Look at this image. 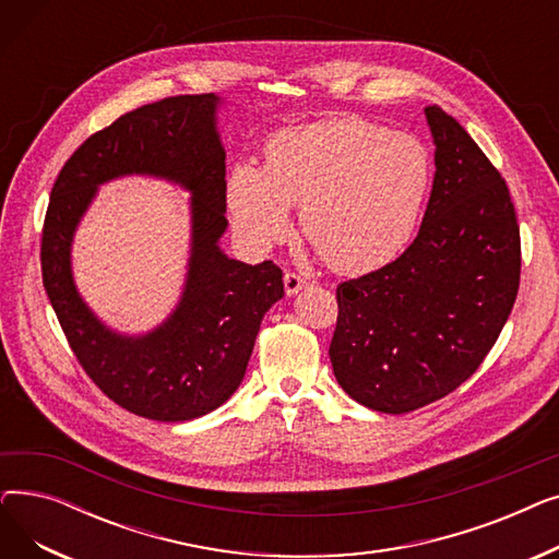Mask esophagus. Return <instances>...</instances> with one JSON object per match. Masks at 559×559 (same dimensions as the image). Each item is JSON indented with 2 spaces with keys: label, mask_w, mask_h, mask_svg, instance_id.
Wrapping results in <instances>:
<instances>
[{
  "label": "esophagus",
  "mask_w": 559,
  "mask_h": 559,
  "mask_svg": "<svg viewBox=\"0 0 559 559\" xmlns=\"http://www.w3.org/2000/svg\"><path fill=\"white\" fill-rule=\"evenodd\" d=\"M283 283H285V295H287V297H295V295H299V292L308 285L299 274H292V272H287V274H285Z\"/></svg>",
  "instance_id": "34e87169"
}]
</instances>
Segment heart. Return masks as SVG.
Listing matches in <instances>:
<instances>
[{
  "mask_svg": "<svg viewBox=\"0 0 559 559\" xmlns=\"http://www.w3.org/2000/svg\"><path fill=\"white\" fill-rule=\"evenodd\" d=\"M432 183L428 146L409 133L333 117L278 131L264 167L240 160L226 179V209L240 242L267 251L301 205L310 245L340 274L396 260L413 240Z\"/></svg>",
  "mask_w": 559,
  "mask_h": 559,
  "instance_id": "b5f03b06",
  "label": "heart"
}]
</instances>
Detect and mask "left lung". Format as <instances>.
Returning <instances> with one entry per match:
<instances>
[{
  "label": "left lung",
  "instance_id": "obj_1",
  "mask_svg": "<svg viewBox=\"0 0 559 559\" xmlns=\"http://www.w3.org/2000/svg\"><path fill=\"white\" fill-rule=\"evenodd\" d=\"M435 179L415 242L337 287L329 356L342 390L376 413H413L472 376L512 312L521 240L510 190L474 138L426 108Z\"/></svg>",
  "mask_w": 559,
  "mask_h": 559
}]
</instances>
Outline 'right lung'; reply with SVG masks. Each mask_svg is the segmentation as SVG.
Returning <instances> with one entry per match:
<instances>
[{
    "mask_svg": "<svg viewBox=\"0 0 559 559\" xmlns=\"http://www.w3.org/2000/svg\"><path fill=\"white\" fill-rule=\"evenodd\" d=\"M217 95H181L135 108L87 138L51 188L43 228V285L76 360L129 413L190 421L240 388L260 321L283 299L272 260L247 264L219 249L226 233V152ZM154 175L191 192V258L182 299L152 332H112L78 295L73 233L99 185Z\"/></svg>",
    "mask_w": 559,
    "mask_h": 559,
    "instance_id": "1",
    "label": "right lung"
}]
</instances>
